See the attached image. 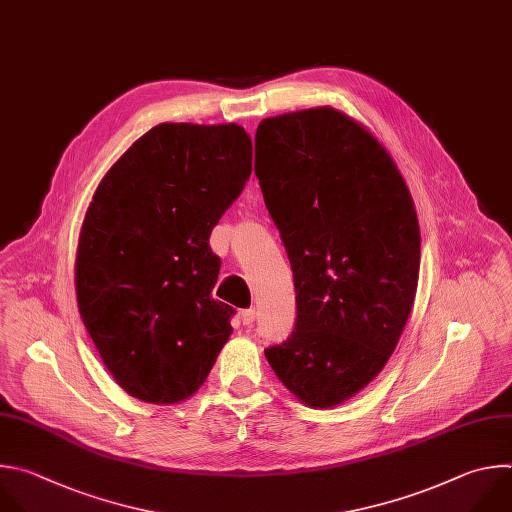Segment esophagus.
I'll return each mask as SVG.
<instances>
[{
	"mask_svg": "<svg viewBox=\"0 0 512 512\" xmlns=\"http://www.w3.org/2000/svg\"><path fill=\"white\" fill-rule=\"evenodd\" d=\"M240 319H242V325L252 327V323H254V319H256V311H254V309H246V311H242Z\"/></svg>",
	"mask_w": 512,
	"mask_h": 512,
	"instance_id": "1",
	"label": "esophagus"
}]
</instances>
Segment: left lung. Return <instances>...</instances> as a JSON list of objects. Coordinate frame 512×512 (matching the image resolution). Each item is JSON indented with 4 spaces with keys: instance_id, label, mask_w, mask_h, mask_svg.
<instances>
[{
    "instance_id": "left-lung-1",
    "label": "left lung",
    "mask_w": 512,
    "mask_h": 512,
    "mask_svg": "<svg viewBox=\"0 0 512 512\" xmlns=\"http://www.w3.org/2000/svg\"><path fill=\"white\" fill-rule=\"evenodd\" d=\"M254 143L296 290L294 331L264 355L298 399L333 407L377 377L412 313V195L379 141L331 107L264 119Z\"/></svg>"
}]
</instances>
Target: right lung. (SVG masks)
I'll return each mask as SVG.
<instances>
[{
  "label": "right lung",
  "mask_w": 512,
  "mask_h": 512,
  "mask_svg": "<svg viewBox=\"0 0 512 512\" xmlns=\"http://www.w3.org/2000/svg\"><path fill=\"white\" fill-rule=\"evenodd\" d=\"M252 173L240 125L163 123L98 183L76 252V298L102 363L133 397L199 389L236 313L212 298L210 234Z\"/></svg>",
  "instance_id": "1"
}]
</instances>
